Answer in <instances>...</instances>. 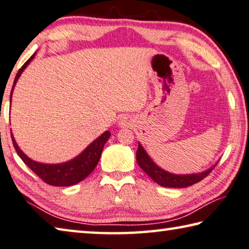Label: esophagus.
<instances>
[{"instance_id": "1", "label": "esophagus", "mask_w": 249, "mask_h": 249, "mask_svg": "<svg viewBox=\"0 0 249 249\" xmlns=\"http://www.w3.org/2000/svg\"><path fill=\"white\" fill-rule=\"evenodd\" d=\"M132 124H133V120L129 117L121 118L119 121V125L121 128H128V127H130V125H132Z\"/></svg>"}]
</instances>
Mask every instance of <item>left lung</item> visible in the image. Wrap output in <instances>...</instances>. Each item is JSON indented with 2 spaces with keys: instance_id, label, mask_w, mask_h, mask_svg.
Instances as JSON below:
<instances>
[{
  "instance_id": "1",
  "label": "left lung",
  "mask_w": 249,
  "mask_h": 249,
  "mask_svg": "<svg viewBox=\"0 0 249 249\" xmlns=\"http://www.w3.org/2000/svg\"><path fill=\"white\" fill-rule=\"evenodd\" d=\"M137 162L139 166L144 171L156 184L163 187H168V188H186L194 184H197L200 180H202L204 177H207L209 174L212 172V169L216 166L215 163L212 167L208 168L207 171L197 174H186V175H177V174H172L163 168L158 166L152 159L146 153L145 150L143 149L141 143L139 142L138 151H137Z\"/></svg>"
}]
</instances>
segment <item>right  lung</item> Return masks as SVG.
Returning a JSON list of instances; mask_svg holds the SVG:
<instances>
[{"instance_id":"add662e5","label":"right lung","mask_w":249,"mask_h":249,"mask_svg":"<svg viewBox=\"0 0 249 249\" xmlns=\"http://www.w3.org/2000/svg\"><path fill=\"white\" fill-rule=\"evenodd\" d=\"M35 54H36V52L26 61L25 64L18 70V72H17L14 80V84H13V89L11 91V102L13 89H14L20 74L23 73L26 68H27L30 61L34 59ZM109 138H110V132L105 131L102 136H99L95 141L91 142L81 154H78L76 158H74L73 160L60 164H45L36 162V160L29 159L28 156L19 149V146L17 145L15 139L12 134L13 144H14L17 154H18L21 160H23V162L27 165L38 177H40L43 181L47 182L48 185L55 187L72 186L82 181L83 179H85V178L94 171L96 165L98 164L105 143L108 141Z\"/></svg>"}]
</instances>
